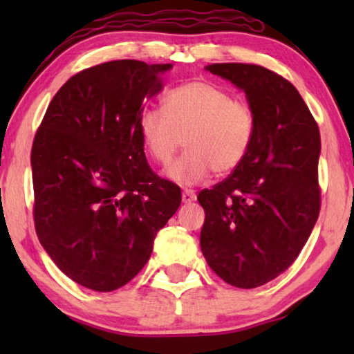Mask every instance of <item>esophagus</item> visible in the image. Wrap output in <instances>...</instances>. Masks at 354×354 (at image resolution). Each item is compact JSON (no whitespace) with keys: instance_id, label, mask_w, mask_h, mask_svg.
<instances>
[{"instance_id":"1","label":"esophagus","mask_w":354,"mask_h":354,"mask_svg":"<svg viewBox=\"0 0 354 354\" xmlns=\"http://www.w3.org/2000/svg\"><path fill=\"white\" fill-rule=\"evenodd\" d=\"M195 200H196V195H195V192H193V190H183L182 192V201L183 203H192Z\"/></svg>"}]
</instances>
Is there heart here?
I'll return each instance as SVG.
<instances>
[{"mask_svg":"<svg viewBox=\"0 0 354 354\" xmlns=\"http://www.w3.org/2000/svg\"><path fill=\"white\" fill-rule=\"evenodd\" d=\"M164 109L148 108L140 115V135L153 161L167 166L185 138L187 153L167 176L182 185L234 172L253 143L256 114L250 103L207 80H192L169 91Z\"/></svg>","mask_w":354,"mask_h":354,"instance_id":"b5f03b06","label":"heart"}]
</instances>
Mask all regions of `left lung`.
<instances>
[{
	"label": "left lung",
	"mask_w": 354,
	"mask_h": 354,
	"mask_svg": "<svg viewBox=\"0 0 354 354\" xmlns=\"http://www.w3.org/2000/svg\"><path fill=\"white\" fill-rule=\"evenodd\" d=\"M246 93L256 114L243 162L211 190L200 245L209 268L239 288L279 277L298 258L321 211V135L301 95L282 75L256 64L206 67Z\"/></svg>",
	"instance_id": "8db88e82"
}]
</instances>
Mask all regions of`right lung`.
Instances as JSON below:
<instances>
[{
    "instance_id": "right-lung-1",
    "label": "right lung",
    "mask_w": 354,
    "mask_h": 354,
    "mask_svg": "<svg viewBox=\"0 0 354 354\" xmlns=\"http://www.w3.org/2000/svg\"><path fill=\"white\" fill-rule=\"evenodd\" d=\"M167 69L119 59L80 71L33 138L38 240L67 277L95 292L129 283L180 206V188L149 167L138 125Z\"/></svg>"
}]
</instances>
